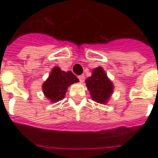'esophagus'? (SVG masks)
<instances>
[{"label":"esophagus","mask_w":158,"mask_h":158,"mask_svg":"<svg viewBox=\"0 0 158 158\" xmlns=\"http://www.w3.org/2000/svg\"><path fill=\"white\" fill-rule=\"evenodd\" d=\"M78 78H79V81L81 82V83H83V82L84 81V79H85V77H84V74H81V75H79V76H78Z\"/></svg>","instance_id":"obj_1"}]
</instances>
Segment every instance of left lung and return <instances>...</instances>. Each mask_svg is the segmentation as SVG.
Wrapping results in <instances>:
<instances>
[{
    "label": "left lung",
    "instance_id": "1",
    "mask_svg": "<svg viewBox=\"0 0 158 158\" xmlns=\"http://www.w3.org/2000/svg\"><path fill=\"white\" fill-rule=\"evenodd\" d=\"M85 82L94 101L101 104L107 102L113 93L114 86L102 67L93 69L92 76L89 77Z\"/></svg>",
    "mask_w": 158,
    "mask_h": 158
}]
</instances>
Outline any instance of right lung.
Returning a JSON list of instances; mask_svg holds the SVG:
<instances>
[{"label":"right lung","instance_id":"add662e5","mask_svg":"<svg viewBox=\"0 0 158 158\" xmlns=\"http://www.w3.org/2000/svg\"><path fill=\"white\" fill-rule=\"evenodd\" d=\"M79 82L71 71L64 72L60 67H54L48 79L43 84V94L52 102L64 98L69 85Z\"/></svg>","mask_w":158,"mask_h":158}]
</instances>
